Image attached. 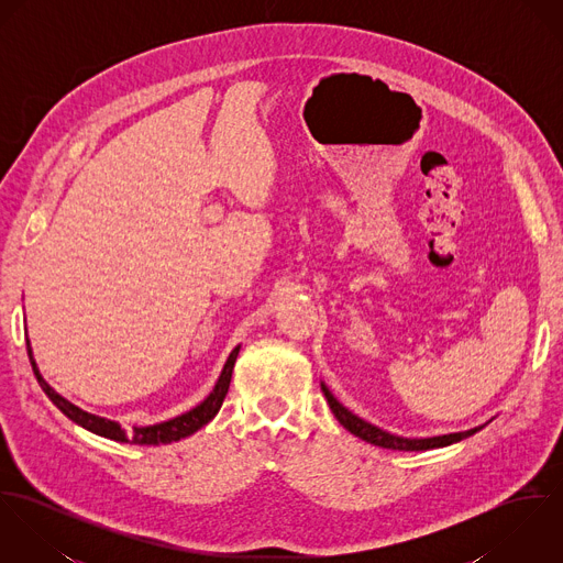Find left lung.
Instances as JSON below:
<instances>
[{"label":"left lung","instance_id":"left-lung-1","mask_svg":"<svg viewBox=\"0 0 563 563\" xmlns=\"http://www.w3.org/2000/svg\"><path fill=\"white\" fill-rule=\"evenodd\" d=\"M322 395H324V399L329 402V407H331V411H333V416L338 418V422L344 427V429H349L353 435H357V438H362V440H366V442H371V444H375V446H382V449H393V451H429V449H440V446H449V444H455V442H460V440H466V438H471V435H475L477 431H482L483 427L487 424H482V427H475V429H468V431H460V433H449V435H433V438H401V435H393V433H388V431H384V429H379V427H375V424H371V422H366V420H362V418H357L355 413H351L342 402L335 401V397L327 390V386L321 384Z\"/></svg>","mask_w":563,"mask_h":563}]
</instances>
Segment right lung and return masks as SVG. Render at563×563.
Masks as SVG:
<instances>
[{"mask_svg": "<svg viewBox=\"0 0 563 563\" xmlns=\"http://www.w3.org/2000/svg\"><path fill=\"white\" fill-rule=\"evenodd\" d=\"M239 351L241 346H236L225 366H223V373L214 386V390L199 402L197 407H192L190 411L181 413V416H175L170 420H164L158 424H150V427H134L130 433L114 420H108V418H101V416H95V413H88L80 409L78 405L67 401L65 397H60L54 388H49V384L41 377L38 373V366L34 362V355H32V346H30V340H27V355H30V362H32V371L43 388V393L49 397V401L54 402L67 418H71L74 422H78L84 429L97 433V435H103V438H110L114 442H130V444H147V446H158V444H170V442H177L186 435H192L195 431H199L203 424H208L221 409V405L225 401V395L230 390V382H232V371H234V364H236V357H239Z\"/></svg>", "mask_w": 563, "mask_h": 563, "instance_id": "add662e5", "label": "right lung"}]
</instances>
